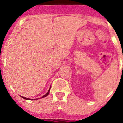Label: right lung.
I'll return each instance as SVG.
<instances>
[{
	"mask_svg": "<svg viewBox=\"0 0 123 123\" xmlns=\"http://www.w3.org/2000/svg\"><path fill=\"white\" fill-rule=\"evenodd\" d=\"M50 88H51V87H50L49 90V91H48V92H47V93H46V94H45V95H43V97H41V98H43V97H46V96H48V95H49V92H50ZM21 97H22V98H24V99H25V100H32V99H31V98H26V97H23V96H21ZM37 99H38V98H37ZM37 99H36V100H37Z\"/></svg>",
	"mask_w": 123,
	"mask_h": 123,
	"instance_id": "1",
	"label": "right lung"
}]
</instances>
